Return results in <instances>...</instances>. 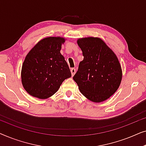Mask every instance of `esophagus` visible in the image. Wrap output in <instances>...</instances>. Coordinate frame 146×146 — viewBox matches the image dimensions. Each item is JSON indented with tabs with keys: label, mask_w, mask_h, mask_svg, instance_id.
Masks as SVG:
<instances>
[{
	"label": "esophagus",
	"mask_w": 146,
	"mask_h": 146,
	"mask_svg": "<svg viewBox=\"0 0 146 146\" xmlns=\"http://www.w3.org/2000/svg\"><path fill=\"white\" fill-rule=\"evenodd\" d=\"M70 72H71L72 76H74V74L76 73V69L75 68H71Z\"/></svg>",
	"instance_id": "1"
}]
</instances>
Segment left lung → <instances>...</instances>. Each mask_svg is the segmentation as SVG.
I'll return each mask as SVG.
<instances>
[{"instance_id": "left-lung-1", "label": "left lung", "mask_w": 146, "mask_h": 146, "mask_svg": "<svg viewBox=\"0 0 146 146\" xmlns=\"http://www.w3.org/2000/svg\"><path fill=\"white\" fill-rule=\"evenodd\" d=\"M84 60L73 79L81 93L94 102H101L115 92L121 83V68L113 52L99 38L78 39Z\"/></svg>"}]
</instances>
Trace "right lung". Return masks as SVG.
<instances>
[{"label":"right lung","instance_id":"add662e5","mask_svg":"<svg viewBox=\"0 0 146 146\" xmlns=\"http://www.w3.org/2000/svg\"><path fill=\"white\" fill-rule=\"evenodd\" d=\"M65 39L48 37L39 41L27 55L21 71L22 83L30 95L46 99L56 92L71 72L60 54Z\"/></svg>","mask_w":146,"mask_h":146}]
</instances>
